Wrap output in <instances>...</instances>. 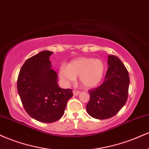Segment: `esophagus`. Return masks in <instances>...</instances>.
<instances>
[{"instance_id":"obj_1","label":"esophagus","mask_w":149,"mask_h":149,"mask_svg":"<svg viewBox=\"0 0 149 149\" xmlns=\"http://www.w3.org/2000/svg\"><path fill=\"white\" fill-rule=\"evenodd\" d=\"M73 95H74V96H77V95H78L80 94V91H77V90H73Z\"/></svg>"}]
</instances>
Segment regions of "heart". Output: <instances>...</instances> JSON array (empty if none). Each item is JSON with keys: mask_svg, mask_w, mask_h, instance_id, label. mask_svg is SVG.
Instances as JSON below:
<instances>
[{"mask_svg": "<svg viewBox=\"0 0 149 149\" xmlns=\"http://www.w3.org/2000/svg\"><path fill=\"white\" fill-rule=\"evenodd\" d=\"M105 69V64L101 59L80 57L71 61L66 68L61 66L59 75L65 86H69L78 77V80L85 88H92L102 81Z\"/></svg>", "mask_w": 149, "mask_h": 149, "instance_id": "heart-1", "label": "heart"}]
</instances>
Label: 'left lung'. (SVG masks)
Instances as JSON below:
<instances>
[{
    "instance_id": "1",
    "label": "left lung",
    "mask_w": 149,
    "mask_h": 149,
    "mask_svg": "<svg viewBox=\"0 0 149 149\" xmlns=\"http://www.w3.org/2000/svg\"><path fill=\"white\" fill-rule=\"evenodd\" d=\"M107 74L104 81L98 88L89 91L90 101L87 111L96 119H108L118 113L127 100L129 73L118 57L109 55Z\"/></svg>"
}]
</instances>
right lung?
Listing matches in <instances>:
<instances>
[{
	"mask_svg": "<svg viewBox=\"0 0 149 149\" xmlns=\"http://www.w3.org/2000/svg\"><path fill=\"white\" fill-rule=\"evenodd\" d=\"M52 52L42 51L25 61L17 78L22 105L31 117L42 123H53L64 113L72 90L57 84V73L51 68Z\"/></svg>",
	"mask_w": 149,
	"mask_h": 149,
	"instance_id": "1",
	"label": "right lung"
}]
</instances>
